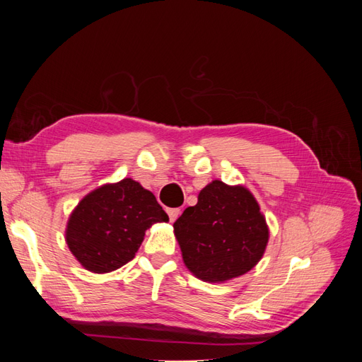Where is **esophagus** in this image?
<instances>
[{
	"instance_id": "esophagus-1",
	"label": "esophagus",
	"mask_w": 362,
	"mask_h": 362,
	"mask_svg": "<svg viewBox=\"0 0 362 362\" xmlns=\"http://www.w3.org/2000/svg\"><path fill=\"white\" fill-rule=\"evenodd\" d=\"M168 214H169L170 222H175L178 218V216L181 214V210L180 208H168Z\"/></svg>"
}]
</instances>
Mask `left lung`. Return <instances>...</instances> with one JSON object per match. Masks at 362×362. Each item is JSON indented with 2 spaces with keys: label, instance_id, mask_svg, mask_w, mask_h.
Segmentation results:
<instances>
[{
  "label": "left lung",
  "instance_id": "left-lung-1",
  "mask_svg": "<svg viewBox=\"0 0 362 362\" xmlns=\"http://www.w3.org/2000/svg\"><path fill=\"white\" fill-rule=\"evenodd\" d=\"M182 261L193 275L222 284L245 275L262 258L269 226L255 196L245 185L214 180L173 223Z\"/></svg>",
  "mask_w": 362,
  "mask_h": 362
}]
</instances>
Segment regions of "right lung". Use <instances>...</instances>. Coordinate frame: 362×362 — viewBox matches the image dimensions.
<instances>
[{
    "mask_svg": "<svg viewBox=\"0 0 362 362\" xmlns=\"http://www.w3.org/2000/svg\"><path fill=\"white\" fill-rule=\"evenodd\" d=\"M169 222L156 196L133 178L101 185L76 205L64 238L75 259L92 273H108L136 257L146 229Z\"/></svg>",
    "mask_w": 362,
    "mask_h": 362,
    "instance_id": "add662e5",
    "label": "right lung"
}]
</instances>
